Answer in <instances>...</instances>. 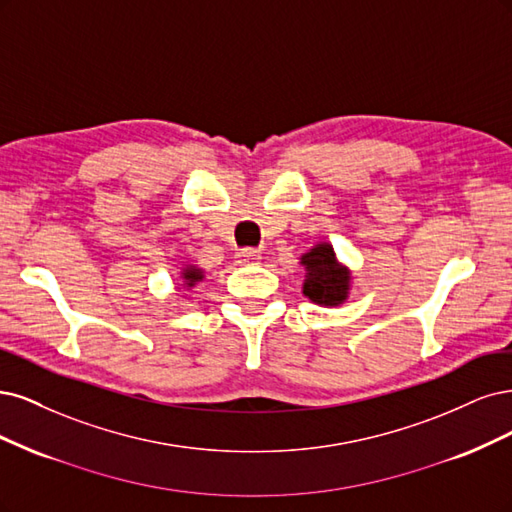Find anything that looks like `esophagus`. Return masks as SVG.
Returning a JSON list of instances; mask_svg holds the SVG:
<instances>
[{
	"label": "esophagus",
	"instance_id": "1",
	"mask_svg": "<svg viewBox=\"0 0 512 512\" xmlns=\"http://www.w3.org/2000/svg\"><path fill=\"white\" fill-rule=\"evenodd\" d=\"M236 259H238V263H244V266H251V263H259L261 255L255 249H240Z\"/></svg>",
	"mask_w": 512,
	"mask_h": 512
}]
</instances>
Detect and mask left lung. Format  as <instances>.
I'll return each instance as SVG.
<instances>
[{
  "label": "left lung",
  "mask_w": 512,
  "mask_h": 512,
  "mask_svg": "<svg viewBox=\"0 0 512 512\" xmlns=\"http://www.w3.org/2000/svg\"><path fill=\"white\" fill-rule=\"evenodd\" d=\"M300 266L306 272L302 293L312 304L332 308L349 300L353 274L338 259L332 244L317 242L310 251L302 253Z\"/></svg>",
  "instance_id": "obj_1"
}]
</instances>
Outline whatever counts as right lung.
Listing matches in <instances>:
<instances>
[{
	"mask_svg": "<svg viewBox=\"0 0 512 512\" xmlns=\"http://www.w3.org/2000/svg\"><path fill=\"white\" fill-rule=\"evenodd\" d=\"M206 278V272L202 268H197L191 261H183V266L178 268V291L180 289H193L197 283H202Z\"/></svg>",
	"mask_w": 512,
	"mask_h": 512,
	"instance_id": "right-lung-1",
	"label": "right lung"
}]
</instances>
